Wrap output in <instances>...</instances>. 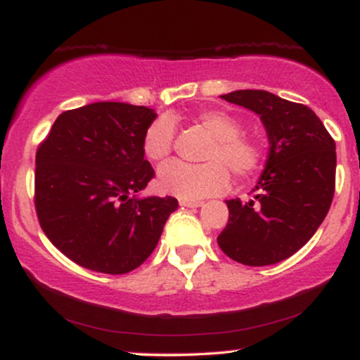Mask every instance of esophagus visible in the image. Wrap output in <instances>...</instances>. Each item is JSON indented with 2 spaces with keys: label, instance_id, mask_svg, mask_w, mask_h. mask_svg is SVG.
Here are the masks:
<instances>
[{
  "label": "esophagus",
  "instance_id": "esophagus-1",
  "mask_svg": "<svg viewBox=\"0 0 360 360\" xmlns=\"http://www.w3.org/2000/svg\"><path fill=\"white\" fill-rule=\"evenodd\" d=\"M202 205H203L202 200H180V207L197 208V207H202Z\"/></svg>",
  "mask_w": 360,
  "mask_h": 360
}]
</instances>
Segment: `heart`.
Returning a JSON list of instances; mask_svg holds the SVG:
<instances>
[{"mask_svg":"<svg viewBox=\"0 0 360 360\" xmlns=\"http://www.w3.org/2000/svg\"><path fill=\"white\" fill-rule=\"evenodd\" d=\"M195 122L212 135L203 160L205 163L172 162L160 170L157 185L160 192L173 197L202 198L227 188L229 170L238 180L250 179L259 170L264 160V150L255 136L242 130V122L233 113L220 108L200 110ZM175 123L170 117H157L145 128L141 150L152 163L162 165L173 152Z\"/></svg>","mask_w":360,"mask_h":360,"instance_id":"b5f03b06","label":"heart"}]
</instances>
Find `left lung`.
Returning <instances> with one entry per match:
<instances>
[{"mask_svg": "<svg viewBox=\"0 0 360 360\" xmlns=\"http://www.w3.org/2000/svg\"><path fill=\"white\" fill-rule=\"evenodd\" d=\"M221 98L260 115L270 152L254 200H227V227L217 242L238 264H277L302 248L329 212L335 192V141L302 103L264 90H238Z\"/></svg>", "mask_w": 360, "mask_h": 360, "instance_id": "obj_1", "label": "left lung"}]
</instances>
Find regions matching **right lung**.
<instances>
[{
  "label": "right lung",
  "mask_w": 360,
  "mask_h": 360,
  "mask_svg": "<svg viewBox=\"0 0 360 360\" xmlns=\"http://www.w3.org/2000/svg\"><path fill=\"white\" fill-rule=\"evenodd\" d=\"M153 110L100 101L61 113L37 150L34 208L44 235L75 264L122 275L155 250L175 197L136 198L155 170L141 139Z\"/></svg>",
  "instance_id": "right-lung-1"
}]
</instances>
